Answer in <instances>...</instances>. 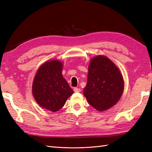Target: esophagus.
Here are the masks:
<instances>
[{"mask_svg": "<svg viewBox=\"0 0 152 152\" xmlns=\"http://www.w3.org/2000/svg\"><path fill=\"white\" fill-rule=\"evenodd\" d=\"M74 91L76 92V93H79L81 91V89H80V88H74Z\"/></svg>", "mask_w": 152, "mask_h": 152, "instance_id": "obj_1", "label": "esophagus"}]
</instances>
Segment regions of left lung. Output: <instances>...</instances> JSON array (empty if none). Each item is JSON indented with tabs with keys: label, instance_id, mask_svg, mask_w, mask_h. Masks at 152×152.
Here are the masks:
<instances>
[{
	"label": "left lung",
	"instance_id": "8db88e82",
	"mask_svg": "<svg viewBox=\"0 0 152 152\" xmlns=\"http://www.w3.org/2000/svg\"><path fill=\"white\" fill-rule=\"evenodd\" d=\"M124 78L118 68L105 56H99L90 62L88 82L83 94L89 104L99 111L115 104L124 91Z\"/></svg>",
	"mask_w": 152,
	"mask_h": 152
}]
</instances>
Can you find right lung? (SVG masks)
<instances>
[{"label": "right lung", "instance_id": "1", "mask_svg": "<svg viewBox=\"0 0 152 152\" xmlns=\"http://www.w3.org/2000/svg\"><path fill=\"white\" fill-rule=\"evenodd\" d=\"M63 64L49 61L38 70L33 83L34 98L41 107L57 112L64 106L73 90L62 76Z\"/></svg>", "mask_w": 152, "mask_h": 152}]
</instances>
